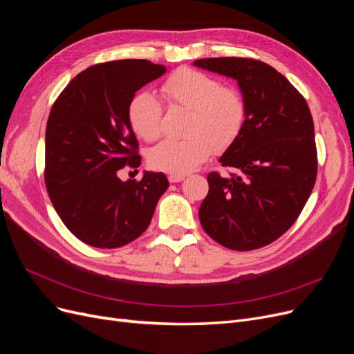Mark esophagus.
<instances>
[{"mask_svg": "<svg viewBox=\"0 0 354 354\" xmlns=\"http://www.w3.org/2000/svg\"><path fill=\"white\" fill-rule=\"evenodd\" d=\"M168 180H169V183H180V181L185 180V176H174V174H171V176H168Z\"/></svg>", "mask_w": 354, "mask_h": 354, "instance_id": "34e87169", "label": "esophagus"}]
</instances>
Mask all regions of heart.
<instances>
[{"instance_id": "heart-1", "label": "heart", "mask_w": 354, "mask_h": 354, "mask_svg": "<svg viewBox=\"0 0 354 354\" xmlns=\"http://www.w3.org/2000/svg\"><path fill=\"white\" fill-rule=\"evenodd\" d=\"M164 97L190 111L183 140H164L149 152V165L168 174L185 176L199 168L212 155L224 152L242 134L248 106L236 88L223 87L209 75L183 68L164 82ZM134 133L146 142L160 134L162 106L152 93H138L128 106Z\"/></svg>"}]
</instances>
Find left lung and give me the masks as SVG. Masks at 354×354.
I'll use <instances>...</instances> for the list:
<instances>
[{
  "label": "left lung",
  "mask_w": 354,
  "mask_h": 354,
  "mask_svg": "<svg viewBox=\"0 0 354 354\" xmlns=\"http://www.w3.org/2000/svg\"><path fill=\"white\" fill-rule=\"evenodd\" d=\"M194 65L236 81L248 106L242 134L218 159L241 176L208 174L201 224L226 248H261L292 226L313 190L317 153L312 113L294 85L264 62L212 57Z\"/></svg>",
  "instance_id": "1"
}]
</instances>
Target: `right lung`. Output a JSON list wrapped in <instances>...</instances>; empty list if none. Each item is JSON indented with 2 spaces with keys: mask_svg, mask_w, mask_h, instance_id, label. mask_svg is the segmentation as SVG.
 I'll return each mask as SVG.
<instances>
[{
  "mask_svg": "<svg viewBox=\"0 0 354 354\" xmlns=\"http://www.w3.org/2000/svg\"><path fill=\"white\" fill-rule=\"evenodd\" d=\"M149 60L99 63L77 75L55 102L46 130V186L65 226L95 248H120L149 227L168 189L164 173L118 177L140 165L128 120L136 91L162 77Z\"/></svg>",
  "mask_w": 354,
  "mask_h": 354,
  "instance_id": "add662e5",
  "label": "right lung"
}]
</instances>
